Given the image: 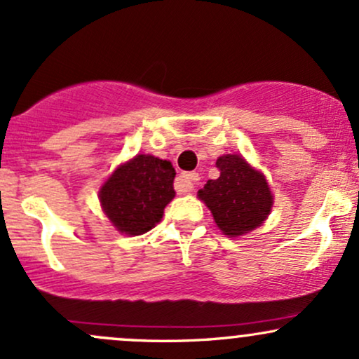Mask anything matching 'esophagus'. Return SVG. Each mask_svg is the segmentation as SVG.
Segmentation results:
<instances>
[{
	"mask_svg": "<svg viewBox=\"0 0 359 359\" xmlns=\"http://www.w3.org/2000/svg\"><path fill=\"white\" fill-rule=\"evenodd\" d=\"M199 180V174L196 172H189V174H182L177 177L175 180V191L179 194H191L194 191V185Z\"/></svg>",
	"mask_w": 359,
	"mask_h": 359,
	"instance_id": "34e87169",
	"label": "esophagus"
}]
</instances>
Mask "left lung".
<instances>
[{"label": "left lung", "mask_w": 359, "mask_h": 359, "mask_svg": "<svg viewBox=\"0 0 359 359\" xmlns=\"http://www.w3.org/2000/svg\"><path fill=\"white\" fill-rule=\"evenodd\" d=\"M216 167L219 177L208 180L197 196L212 212L217 228L229 238H236L262 226L273 205V194L265 175L241 155H222Z\"/></svg>", "instance_id": "obj_1"}]
</instances>
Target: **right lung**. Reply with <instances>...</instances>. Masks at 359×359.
<instances>
[{
  "label": "right lung",
  "mask_w": 359,
  "mask_h": 359,
  "mask_svg": "<svg viewBox=\"0 0 359 359\" xmlns=\"http://www.w3.org/2000/svg\"><path fill=\"white\" fill-rule=\"evenodd\" d=\"M174 179L175 170L168 160L137 155L102 184V211L119 233L138 236L150 231L174 199Z\"/></svg>",
  "instance_id": "add662e5"
}]
</instances>
